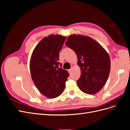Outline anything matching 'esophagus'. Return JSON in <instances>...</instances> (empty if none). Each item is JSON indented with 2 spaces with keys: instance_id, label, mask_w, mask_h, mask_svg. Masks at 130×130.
I'll use <instances>...</instances> for the list:
<instances>
[{
  "instance_id": "esophagus-1",
  "label": "esophagus",
  "mask_w": 130,
  "mask_h": 130,
  "mask_svg": "<svg viewBox=\"0 0 130 130\" xmlns=\"http://www.w3.org/2000/svg\"><path fill=\"white\" fill-rule=\"evenodd\" d=\"M72 68H71V69H69L68 70V72H69V74H71V73H72Z\"/></svg>"
}]
</instances>
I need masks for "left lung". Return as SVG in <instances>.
<instances>
[{"label":"left lung","instance_id":"left-lung-1","mask_svg":"<svg viewBox=\"0 0 130 130\" xmlns=\"http://www.w3.org/2000/svg\"><path fill=\"white\" fill-rule=\"evenodd\" d=\"M66 44L73 50L78 58L81 76L76 84L86 94L99 92L106 84L111 69L109 55L99 43L91 37L73 34L67 39Z\"/></svg>","mask_w":130,"mask_h":130}]
</instances>
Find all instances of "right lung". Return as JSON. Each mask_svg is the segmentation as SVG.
I'll list each match as a JSON object with an SVG mask.
<instances>
[{"mask_svg":"<svg viewBox=\"0 0 130 130\" xmlns=\"http://www.w3.org/2000/svg\"><path fill=\"white\" fill-rule=\"evenodd\" d=\"M66 38L57 34L44 37L35 47L31 56L32 80L40 92L50 99L63 93L69 76L67 70L61 68V64L58 62Z\"/></svg>","mask_w":130,"mask_h":130,"instance_id":"right-lung-1","label":"right lung"}]
</instances>
